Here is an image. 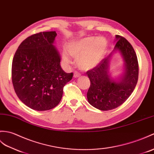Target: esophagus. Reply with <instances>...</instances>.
Instances as JSON below:
<instances>
[{
  "mask_svg": "<svg viewBox=\"0 0 154 154\" xmlns=\"http://www.w3.org/2000/svg\"><path fill=\"white\" fill-rule=\"evenodd\" d=\"M81 76V74L77 72V71H75L74 74H73V77L75 78H77V77H79Z\"/></svg>",
  "mask_w": 154,
  "mask_h": 154,
  "instance_id": "34e87169",
  "label": "esophagus"
}]
</instances>
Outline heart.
Listing matches in <instances>:
<instances>
[{
	"instance_id": "heart-1",
	"label": "heart",
	"mask_w": 154,
	"mask_h": 154,
	"mask_svg": "<svg viewBox=\"0 0 154 154\" xmlns=\"http://www.w3.org/2000/svg\"><path fill=\"white\" fill-rule=\"evenodd\" d=\"M108 47V42L104 37H87L71 42L67 45L69 54L76 58V64L79 68L88 71L93 69L100 62ZM66 64L71 60L67 55L62 57Z\"/></svg>"
}]
</instances>
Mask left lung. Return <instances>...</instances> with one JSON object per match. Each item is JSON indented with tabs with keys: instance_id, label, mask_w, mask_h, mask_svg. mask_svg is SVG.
<instances>
[{
	"instance_id": "left-lung-1",
	"label": "left lung",
	"mask_w": 154,
	"mask_h": 154,
	"mask_svg": "<svg viewBox=\"0 0 154 154\" xmlns=\"http://www.w3.org/2000/svg\"><path fill=\"white\" fill-rule=\"evenodd\" d=\"M117 41L113 51L94 68L87 72L91 86L87 92L88 102L100 110L117 108L131 95L138 78L137 56L133 46L126 38L116 35ZM119 52L124 61V72L118 78H113L109 64L114 53Z\"/></svg>"
}]
</instances>
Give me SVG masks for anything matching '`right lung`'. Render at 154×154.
<instances>
[{
    "instance_id": "add662e5",
    "label": "right lung",
    "mask_w": 154,
    "mask_h": 154,
    "mask_svg": "<svg viewBox=\"0 0 154 154\" xmlns=\"http://www.w3.org/2000/svg\"><path fill=\"white\" fill-rule=\"evenodd\" d=\"M56 31L34 34L21 42L14 54L12 80L20 100L37 111L51 109L62 98L63 88L73 73L64 72L54 45Z\"/></svg>"
}]
</instances>
